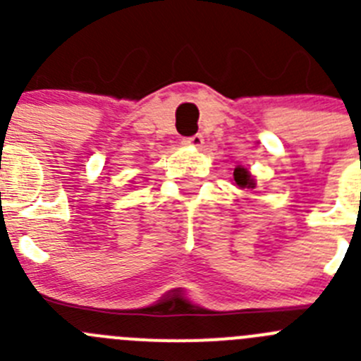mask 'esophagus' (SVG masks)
I'll use <instances>...</instances> for the list:
<instances>
[{"label": "esophagus", "mask_w": 361, "mask_h": 361, "mask_svg": "<svg viewBox=\"0 0 361 361\" xmlns=\"http://www.w3.org/2000/svg\"><path fill=\"white\" fill-rule=\"evenodd\" d=\"M183 142L186 146H193V148H200V146L204 145V137L200 135V133H197V135H191V137H184Z\"/></svg>", "instance_id": "esophagus-1"}]
</instances>
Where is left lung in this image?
I'll return each mask as SVG.
<instances>
[{
    "instance_id": "8db88e82",
    "label": "left lung",
    "mask_w": 361,
    "mask_h": 361,
    "mask_svg": "<svg viewBox=\"0 0 361 361\" xmlns=\"http://www.w3.org/2000/svg\"><path fill=\"white\" fill-rule=\"evenodd\" d=\"M233 178H235V183H237L240 188H253L255 186L250 171L244 170V168H235V171H233Z\"/></svg>"
}]
</instances>
